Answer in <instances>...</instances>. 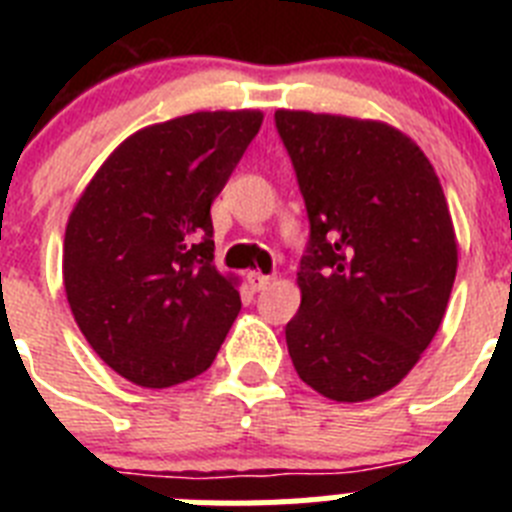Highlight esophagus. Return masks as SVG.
Masks as SVG:
<instances>
[{
	"label": "esophagus",
	"mask_w": 512,
	"mask_h": 512,
	"mask_svg": "<svg viewBox=\"0 0 512 512\" xmlns=\"http://www.w3.org/2000/svg\"><path fill=\"white\" fill-rule=\"evenodd\" d=\"M271 282V277H266V274H259V271H253V274H248V284H251L253 292H261V289H266V284Z\"/></svg>",
	"instance_id": "1"
}]
</instances>
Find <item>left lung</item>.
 Listing matches in <instances>:
<instances>
[{
  "label": "left lung",
  "instance_id": "obj_1",
  "mask_svg": "<svg viewBox=\"0 0 512 512\" xmlns=\"http://www.w3.org/2000/svg\"><path fill=\"white\" fill-rule=\"evenodd\" d=\"M310 238L287 348L312 390L372 400L418 364L456 277V235L431 161L372 120L277 110Z\"/></svg>",
  "mask_w": 512,
  "mask_h": 512
}]
</instances>
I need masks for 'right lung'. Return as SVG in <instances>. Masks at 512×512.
<instances>
[{
    "label": "right lung",
    "mask_w": 512,
    "mask_h": 512,
    "mask_svg": "<svg viewBox=\"0 0 512 512\" xmlns=\"http://www.w3.org/2000/svg\"><path fill=\"white\" fill-rule=\"evenodd\" d=\"M264 115L194 112L138 130L66 225L63 284L89 346L140 387L210 369L241 295L215 269L210 207Z\"/></svg>",
    "instance_id": "add662e5"
}]
</instances>
